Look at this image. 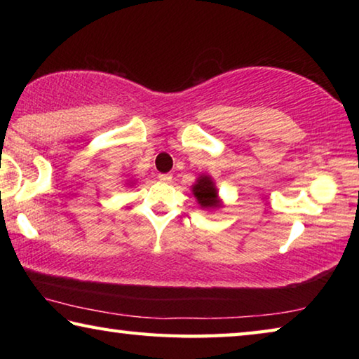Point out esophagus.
Segmentation results:
<instances>
[{
  "label": "esophagus",
  "instance_id": "1",
  "mask_svg": "<svg viewBox=\"0 0 359 359\" xmlns=\"http://www.w3.org/2000/svg\"><path fill=\"white\" fill-rule=\"evenodd\" d=\"M158 179H160V182H163V184H171L172 174H160L158 175Z\"/></svg>",
  "mask_w": 359,
  "mask_h": 359
}]
</instances>
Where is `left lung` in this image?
Returning a JSON list of instances; mask_svg holds the SVG:
<instances>
[{
    "label": "left lung",
    "instance_id": "1",
    "mask_svg": "<svg viewBox=\"0 0 359 359\" xmlns=\"http://www.w3.org/2000/svg\"><path fill=\"white\" fill-rule=\"evenodd\" d=\"M191 191L203 209H217L222 205L215 182L210 175H199L196 184L191 187Z\"/></svg>",
    "mask_w": 359,
    "mask_h": 359
}]
</instances>
